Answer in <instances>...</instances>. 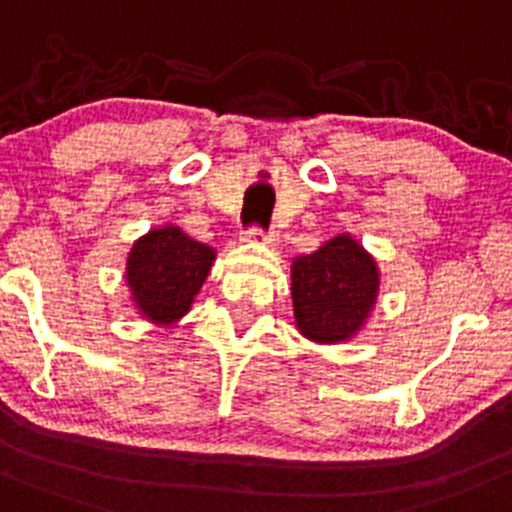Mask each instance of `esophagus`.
<instances>
[{
	"mask_svg": "<svg viewBox=\"0 0 512 512\" xmlns=\"http://www.w3.org/2000/svg\"><path fill=\"white\" fill-rule=\"evenodd\" d=\"M242 240L247 242H265V245H277L280 235L275 230H262V227H247L242 230Z\"/></svg>",
	"mask_w": 512,
	"mask_h": 512,
	"instance_id": "obj_1",
	"label": "esophagus"
}]
</instances>
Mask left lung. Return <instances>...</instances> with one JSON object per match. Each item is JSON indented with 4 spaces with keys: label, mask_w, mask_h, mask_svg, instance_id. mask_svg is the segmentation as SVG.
<instances>
[{
    "label": "left lung",
    "mask_w": 512,
    "mask_h": 512,
    "mask_svg": "<svg viewBox=\"0 0 512 512\" xmlns=\"http://www.w3.org/2000/svg\"><path fill=\"white\" fill-rule=\"evenodd\" d=\"M377 285V265L362 245L350 235L332 237L292 262L297 330L315 342L350 340L375 305Z\"/></svg>",
    "instance_id": "left-lung-1"
}]
</instances>
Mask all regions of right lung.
Returning <instances> with one entry per match:
<instances>
[{"mask_svg": "<svg viewBox=\"0 0 512 512\" xmlns=\"http://www.w3.org/2000/svg\"><path fill=\"white\" fill-rule=\"evenodd\" d=\"M215 250L180 227H160L135 242L127 257V285L137 310L152 322H175L190 310L210 275Z\"/></svg>", "mask_w": 512, "mask_h": 512, "instance_id": "1", "label": "right lung"}]
</instances>
